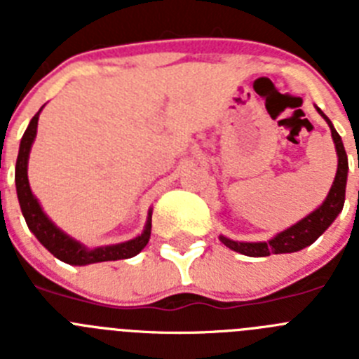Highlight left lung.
I'll use <instances>...</instances> for the list:
<instances>
[{
    "label": "left lung",
    "mask_w": 359,
    "mask_h": 359,
    "mask_svg": "<svg viewBox=\"0 0 359 359\" xmlns=\"http://www.w3.org/2000/svg\"><path fill=\"white\" fill-rule=\"evenodd\" d=\"M316 109H318V107H316ZM318 113L325 118V122L329 123L332 140H334L336 145V152H338V170H336L334 182H332L331 190H329L325 201L322 203V207H318L313 214H309L307 217H304L302 221H298L297 224H293L291 228H287V230H284L282 233L275 236L271 241H266V243H237V241H230L223 236L219 237V239L223 241V244H226L230 250L248 257H268L273 255V253L298 252V250H304L306 246L315 243V241L322 236L323 231L331 226V223L336 219V215L341 212L345 203V185H347L348 170L347 152H345L344 142H341L340 135H338L336 129L332 128L331 120L323 115L320 109Z\"/></svg>",
    "instance_id": "8db88e82"
}]
</instances>
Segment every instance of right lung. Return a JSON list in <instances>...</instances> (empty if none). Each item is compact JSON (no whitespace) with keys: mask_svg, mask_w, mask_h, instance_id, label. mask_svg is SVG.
Instances as JSON below:
<instances>
[{"mask_svg":"<svg viewBox=\"0 0 359 359\" xmlns=\"http://www.w3.org/2000/svg\"><path fill=\"white\" fill-rule=\"evenodd\" d=\"M39 113H36L34 118L30 120V123H28L27 131H25L23 138H21L18 161H15V189H18L19 207H21L25 221H27L32 233L37 237V241H39L52 255H55L57 259H61L62 262H68V264L86 266L93 264V262L122 261V259H131V257L138 255V253L147 246L149 237H151L152 212H149L147 224H145V230L142 236H138L133 241H128V243L115 244V246H104V248L95 250L84 248L81 243H77V241H73L72 237L66 236L65 231L59 230V228L46 217V214L43 212V208H41V205L37 203V199L32 194L27 176L28 154H30L32 142L36 138Z\"/></svg>","mask_w":359,"mask_h":359,"instance_id":"add662e5","label":"right lung"}]
</instances>
